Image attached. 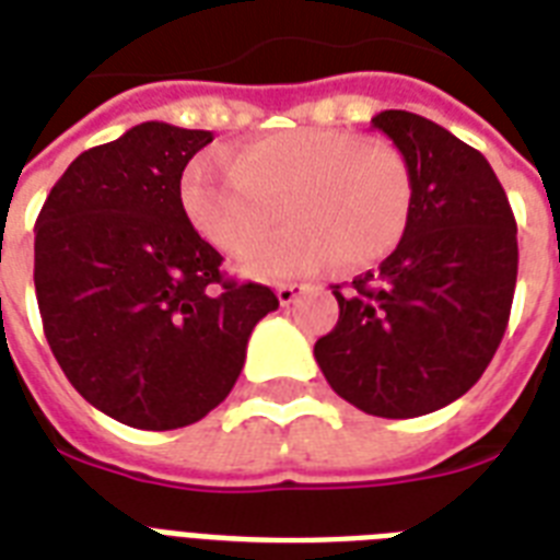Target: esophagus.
Here are the masks:
<instances>
[{
  "instance_id": "obj_1",
  "label": "esophagus",
  "mask_w": 560,
  "mask_h": 560,
  "mask_svg": "<svg viewBox=\"0 0 560 560\" xmlns=\"http://www.w3.org/2000/svg\"><path fill=\"white\" fill-rule=\"evenodd\" d=\"M305 293V284H279L276 288V296H279L281 305H290V302H296V296Z\"/></svg>"
}]
</instances>
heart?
<instances>
[{
	"instance_id": "obj_1",
	"label": "heart",
	"mask_w": 560,
	"mask_h": 560,
	"mask_svg": "<svg viewBox=\"0 0 560 560\" xmlns=\"http://www.w3.org/2000/svg\"><path fill=\"white\" fill-rule=\"evenodd\" d=\"M279 199L291 226L241 261L255 279H293L334 258L349 270L386 258L409 226L412 177L389 144L293 127L237 144L226 160L200 156L179 183L191 226L226 255L252 249Z\"/></svg>"
}]
</instances>
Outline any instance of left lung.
Segmentation results:
<instances>
[{"label": "left lung", "instance_id": "left-lung-1", "mask_svg": "<svg viewBox=\"0 0 560 560\" xmlns=\"http://www.w3.org/2000/svg\"><path fill=\"white\" fill-rule=\"evenodd\" d=\"M412 177L395 253L340 290V319L314 358L331 389L369 416L416 418L482 377L512 314L517 223L488 160L407 109L372 118Z\"/></svg>", "mask_w": 560, "mask_h": 560}]
</instances>
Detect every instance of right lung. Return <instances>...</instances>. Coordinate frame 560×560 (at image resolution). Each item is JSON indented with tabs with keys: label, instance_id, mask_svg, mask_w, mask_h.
Here are the masks:
<instances>
[{
	"label": "right lung",
	"instance_id": "1",
	"mask_svg": "<svg viewBox=\"0 0 560 560\" xmlns=\"http://www.w3.org/2000/svg\"><path fill=\"white\" fill-rule=\"evenodd\" d=\"M209 130L130 127L83 151L43 202L34 288L43 331L74 389L139 430L209 416L235 386L270 288L226 279L197 235L179 179Z\"/></svg>",
	"mask_w": 560,
	"mask_h": 560
}]
</instances>
